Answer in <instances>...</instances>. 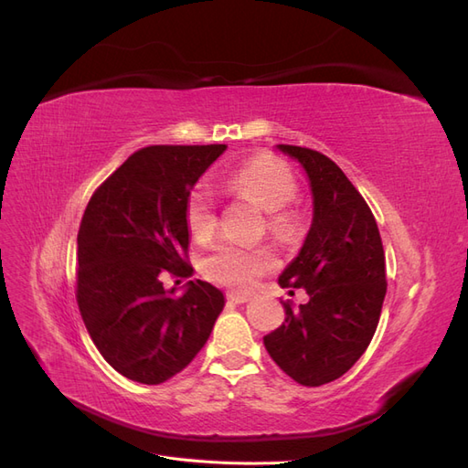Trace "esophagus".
I'll return each instance as SVG.
<instances>
[{"label": "esophagus", "mask_w": 468, "mask_h": 468, "mask_svg": "<svg viewBox=\"0 0 468 468\" xmlns=\"http://www.w3.org/2000/svg\"><path fill=\"white\" fill-rule=\"evenodd\" d=\"M226 299H229V303H234V304H244L250 301L248 294H238V292H229L226 294Z\"/></svg>", "instance_id": "1"}]
</instances>
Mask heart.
I'll use <instances>...</instances> for the list:
<instances>
[{
    "label": "heart",
    "instance_id": "b5f03b06",
    "mask_svg": "<svg viewBox=\"0 0 468 468\" xmlns=\"http://www.w3.org/2000/svg\"><path fill=\"white\" fill-rule=\"evenodd\" d=\"M224 187L234 195L246 197L261 210L269 212V226L275 232L289 229L291 212L287 207L299 191L291 169L269 155H260L239 165L224 179ZM186 218L191 236L205 242L217 229L215 199L207 187L191 191ZM275 265V256L267 248H251L234 242H224L203 260V275L234 291H250L258 285L261 275Z\"/></svg>",
    "mask_w": 468,
    "mask_h": 468
}]
</instances>
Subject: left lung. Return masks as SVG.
Returning <instances> with one entry per match:
<instances>
[{"instance_id": "8db88e82", "label": "left lung", "mask_w": 468, "mask_h": 468, "mask_svg": "<svg viewBox=\"0 0 468 468\" xmlns=\"http://www.w3.org/2000/svg\"><path fill=\"white\" fill-rule=\"evenodd\" d=\"M299 162L313 191V224L303 248L279 275L304 289L308 303L285 306V324L263 337L271 359L304 387L347 373L369 347L387 294L385 250L371 208L330 158L277 144Z\"/></svg>"}]
</instances>
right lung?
<instances>
[{
  "mask_svg": "<svg viewBox=\"0 0 468 468\" xmlns=\"http://www.w3.org/2000/svg\"><path fill=\"white\" fill-rule=\"evenodd\" d=\"M226 144L148 146L134 152L88 203L78 232V306L95 347L122 377L160 385L207 344L224 294L189 281L164 289L186 261L191 189Z\"/></svg>",
  "mask_w": 468,
  "mask_h": 468,
  "instance_id": "right-lung-1",
  "label": "right lung"
}]
</instances>
